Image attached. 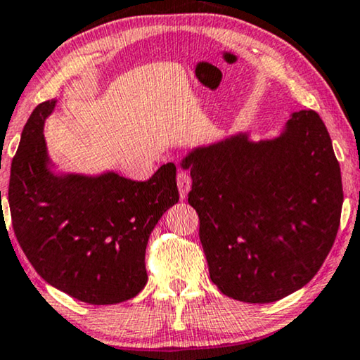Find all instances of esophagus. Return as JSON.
Instances as JSON below:
<instances>
[{"instance_id": "34e87169", "label": "esophagus", "mask_w": 360, "mask_h": 360, "mask_svg": "<svg viewBox=\"0 0 360 360\" xmlns=\"http://www.w3.org/2000/svg\"><path fill=\"white\" fill-rule=\"evenodd\" d=\"M177 188H179L181 199H186L191 189V176L188 174V171H177Z\"/></svg>"}]
</instances>
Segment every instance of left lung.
<instances>
[{
    "mask_svg": "<svg viewBox=\"0 0 360 360\" xmlns=\"http://www.w3.org/2000/svg\"><path fill=\"white\" fill-rule=\"evenodd\" d=\"M209 276L227 297L274 302L304 288L340 224L342 179L330 136L312 109L276 139L238 134L183 159Z\"/></svg>",
    "mask_w": 360,
    "mask_h": 360,
    "instance_id": "8db88e82",
    "label": "left lung"
}]
</instances>
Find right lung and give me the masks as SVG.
<instances>
[{"mask_svg": "<svg viewBox=\"0 0 360 360\" xmlns=\"http://www.w3.org/2000/svg\"><path fill=\"white\" fill-rule=\"evenodd\" d=\"M56 99L34 108L13 158L8 201L13 231L48 284L94 306L124 302L148 282V239L179 201L176 166L148 181L116 172L88 177L49 171L43 124Z\"/></svg>", "mask_w": 360, "mask_h": 360, "instance_id": "right-lung-1", "label": "right lung"}]
</instances>
